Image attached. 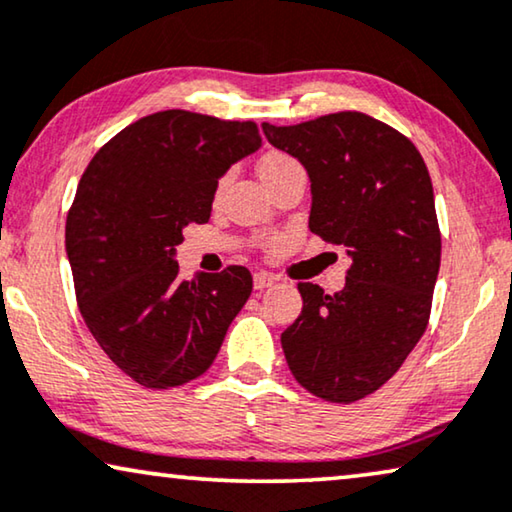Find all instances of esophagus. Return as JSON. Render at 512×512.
I'll use <instances>...</instances> for the list:
<instances>
[{
	"label": "esophagus",
	"mask_w": 512,
	"mask_h": 512,
	"mask_svg": "<svg viewBox=\"0 0 512 512\" xmlns=\"http://www.w3.org/2000/svg\"><path fill=\"white\" fill-rule=\"evenodd\" d=\"M271 285H273V278L269 276V273L259 271V273H255V276H253V287H255L257 292H262V290H266V287H271Z\"/></svg>",
	"instance_id": "34e87169"
}]
</instances>
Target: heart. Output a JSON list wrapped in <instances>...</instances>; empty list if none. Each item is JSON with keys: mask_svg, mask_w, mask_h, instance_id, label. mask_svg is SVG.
Masks as SVG:
<instances>
[{"mask_svg": "<svg viewBox=\"0 0 512 512\" xmlns=\"http://www.w3.org/2000/svg\"><path fill=\"white\" fill-rule=\"evenodd\" d=\"M297 164H299V162L294 160V157L285 155V153H269V155L262 157V162H259V176H262L264 183H269V181H273V178H276L278 174H283V171L297 167ZM225 183H227V178H222L220 187L225 185Z\"/></svg>", "mask_w": 512, "mask_h": 512, "instance_id": "b5f03b06", "label": "heart"}]
</instances>
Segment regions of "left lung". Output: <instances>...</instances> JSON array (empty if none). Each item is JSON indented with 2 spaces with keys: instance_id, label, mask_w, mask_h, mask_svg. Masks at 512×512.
<instances>
[{
  "instance_id": "8db88e82",
  "label": "left lung",
  "mask_w": 512,
  "mask_h": 512,
  "mask_svg": "<svg viewBox=\"0 0 512 512\" xmlns=\"http://www.w3.org/2000/svg\"><path fill=\"white\" fill-rule=\"evenodd\" d=\"M262 129L308 171L311 232L352 259L341 292L299 283L304 308L280 336L287 366L315 397L364 399L399 371L429 322L441 229L427 164L413 141L357 111Z\"/></svg>"
}]
</instances>
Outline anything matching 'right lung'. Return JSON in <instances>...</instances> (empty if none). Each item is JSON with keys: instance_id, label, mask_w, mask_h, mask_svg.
<instances>
[{"instance_id": "1", "label": "right lung", "mask_w": 512, "mask_h": 512, "mask_svg": "<svg viewBox=\"0 0 512 512\" xmlns=\"http://www.w3.org/2000/svg\"><path fill=\"white\" fill-rule=\"evenodd\" d=\"M262 146L253 120L181 109L132 122L78 183L64 243L81 315L111 362L150 390L208 371L253 292L246 266L178 276L174 253L204 225L218 178Z\"/></svg>"}]
</instances>
